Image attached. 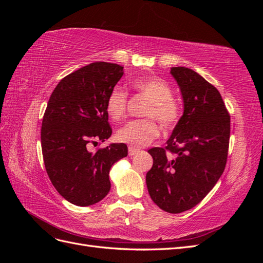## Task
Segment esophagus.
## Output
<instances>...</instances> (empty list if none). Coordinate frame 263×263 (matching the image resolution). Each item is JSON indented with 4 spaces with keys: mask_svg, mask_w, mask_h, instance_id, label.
I'll list each match as a JSON object with an SVG mask.
<instances>
[{
    "mask_svg": "<svg viewBox=\"0 0 263 263\" xmlns=\"http://www.w3.org/2000/svg\"><path fill=\"white\" fill-rule=\"evenodd\" d=\"M138 151H139V149L136 148V147H134V146H129L128 147V155L129 156H135V155L138 153Z\"/></svg>",
    "mask_w": 263,
    "mask_h": 263,
    "instance_id": "esophagus-1",
    "label": "esophagus"
}]
</instances>
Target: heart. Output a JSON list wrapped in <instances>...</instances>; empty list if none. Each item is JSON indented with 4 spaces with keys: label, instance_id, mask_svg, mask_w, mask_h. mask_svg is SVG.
I'll return each instance as SVG.
<instances>
[{
    "label": "heart",
    "instance_id": "heart-1",
    "mask_svg": "<svg viewBox=\"0 0 263 263\" xmlns=\"http://www.w3.org/2000/svg\"><path fill=\"white\" fill-rule=\"evenodd\" d=\"M133 89L146 97L150 103L145 109L148 118L133 119L117 130V139L128 142L133 146H145L159 135L157 121L163 128H173L180 122L182 107L180 102L172 97L171 86L157 77H139L130 83ZM128 105V94L121 86H115L106 100V112L115 122L121 121L126 115Z\"/></svg>",
    "mask_w": 263,
    "mask_h": 263
}]
</instances>
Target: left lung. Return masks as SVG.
Returning <instances> with one entry per match:
<instances>
[{
  "label": "left lung",
  "instance_id": "left-lung-1",
  "mask_svg": "<svg viewBox=\"0 0 263 263\" xmlns=\"http://www.w3.org/2000/svg\"><path fill=\"white\" fill-rule=\"evenodd\" d=\"M184 102V112L164 148L148 150L154 164L146 183L161 210L178 214L194 208L225 170L230 116L220 93L195 71L171 68Z\"/></svg>",
  "mask_w": 263,
  "mask_h": 263
}]
</instances>
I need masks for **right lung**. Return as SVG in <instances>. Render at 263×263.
Segmentation results:
<instances>
[{
    "label": "right lung",
    "mask_w": 263,
    "mask_h": 263,
    "mask_svg": "<svg viewBox=\"0 0 263 263\" xmlns=\"http://www.w3.org/2000/svg\"><path fill=\"white\" fill-rule=\"evenodd\" d=\"M123 74L116 63H90L63 78L47 104L41 133L45 168L58 193L74 205L103 200L110 166L128 154L125 144L87 149L112 135L105 105Z\"/></svg>",
    "instance_id": "add662e5"
}]
</instances>
